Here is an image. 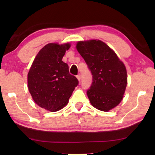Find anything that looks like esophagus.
<instances>
[{
    "label": "esophagus",
    "mask_w": 155,
    "mask_h": 155,
    "mask_svg": "<svg viewBox=\"0 0 155 155\" xmlns=\"http://www.w3.org/2000/svg\"><path fill=\"white\" fill-rule=\"evenodd\" d=\"M77 79L78 80V81H81V74H77Z\"/></svg>",
    "instance_id": "obj_1"
}]
</instances>
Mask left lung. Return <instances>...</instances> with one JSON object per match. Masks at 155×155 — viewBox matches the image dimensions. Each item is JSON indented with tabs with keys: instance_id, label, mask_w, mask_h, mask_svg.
Segmentation results:
<instances>
[{
	"instance_id": "1",
	"label": "left lung",
	"mask_w": 155,
	"mask_h": 155,
	"mask_svg": "<svg viewBox=\"0 0 155 155\" xmlns=\"http://www.w3.org/2000/svg\"><path fill=\"white\" fill-rule=\"evenodd\" d=\"M76 47L93 75V83L87 91L91 104L105 112L117 107L123 99L127 84L123 62L100 40L79 41Z\"/></svg>"
}]
</instances>
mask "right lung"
Here are the masks:
<instances>
[{
  "mask_svg": "<svg viewBox=\"0 0 155 155\" xmlns=\"http://www.w3.org/2000/svg\"><path fill=\"white\" fill-rule=\"evenodd\" d=\"M71 45L49 43L36 56L28 73V88L35 103L56 112L67 104L78 84L69 73L68 66L62 61Z\"/></svg>",
  "mask_w": 155,
  "mask_h": 155,
  "instance_id": "add662e5",
  "label": "right lung"
}]
</instances>
